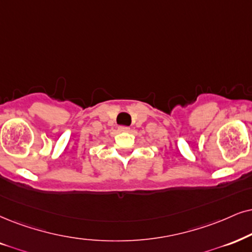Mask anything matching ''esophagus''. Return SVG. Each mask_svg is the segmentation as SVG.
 <instances>
[{"instance_id":"1","label":"esophagus","mask_w":252,"mask_h":252,"mask_svg":"<svg viewBox=\"0 0 252 252\" xmlns=\"http://www.w3.org/2000/svg\"><path fill=\"white\" fill-rule=\"evenodd\" d=\"M119 131L128 132V131H130V128H129V126H119Z\"/></svg>"}]
</instances>
